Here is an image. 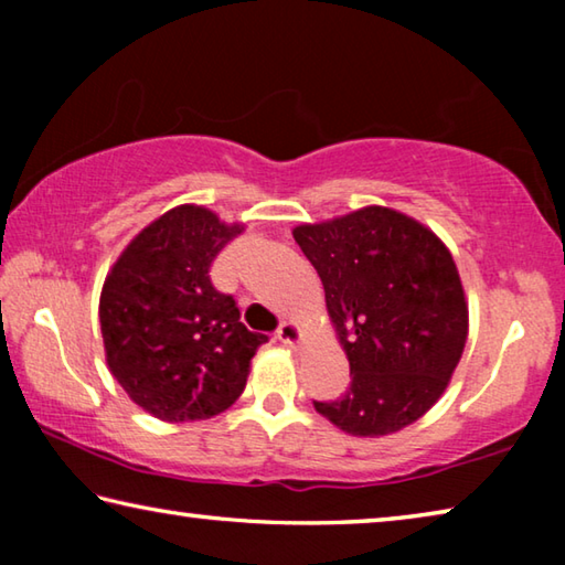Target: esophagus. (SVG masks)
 I'll use <instances>...</instances> for the list:
<instances>
[{"label": "esophagus", "instance_id": "34e87169", "mask_svg": "<svg viewBox=\"0 0 565 565\" xmlns=\"http://www.w3.org/2000/svg\"><path fill=\"white\" fill-rule=\"evenodd\" d=\"M276 339H279L284 347H296V343L301 341V329L296 327L294 321H284L281 327H279V331H276Z\"/></svg>", "mask_w": 565, "mask_h": 565}]
</instances>
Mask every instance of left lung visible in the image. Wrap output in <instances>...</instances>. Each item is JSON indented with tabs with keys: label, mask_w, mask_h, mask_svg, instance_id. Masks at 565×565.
Segmentation results:
<instances>
[{
	"label": "left lung",
	"mask_w": 565,
	"mask_h": 565,
	"mask_svg": "<svg viewBox=\"0 0 565 565\" xmlns=\"http://www.w3.org/2000/svg\"><path fill=\"white\" fill-rule=\"evenodd\" d=\"M321 276L351 366L349 391L313 408L351 436H386L431 408L461 361L468 306L454 256L431 228L366 206L294 228Z\"/></svg>",
	"instance_id": "1"
}]
</instances>
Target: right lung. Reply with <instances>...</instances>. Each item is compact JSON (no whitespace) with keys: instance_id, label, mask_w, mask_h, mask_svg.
<instances>
[{"instance_id":"right-lung-1","label":"right lung","mask_w":565,"mask_h":565,"mask_svg":"<svg viewBox=\"0 0 565 565\" xmlns=\"http://www.w3.org/2000/svg\"><path fill=\"white\" fill-rule=\"evenodd\" d=\"M244 232L204 206L181 204L134 236L104 281L99 321L114 379L161 420L222 414L242 396L264 333L238 321L214 289L212 262Z\"/></svg>"}]
</instances>
